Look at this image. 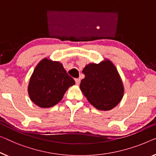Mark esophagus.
Wrapping results in <instances>:
<instances>
[{"label":"esophagus","instance_id":"1","mask_svg":"<svg viewBox=\"0 0 156 156\" xmlns=\"http://www.w3.org/2000/svg\"><path fill=\"white\" fill-rule=\"evenodd\" d=\"M75 81H76V85H79L80 83V78H76Z\"/></svg>","mask_w":156,"mask_h":156}]
</instances>
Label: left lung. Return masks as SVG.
Returning a JSON list of instances; mask_svg holds the SVG:
<instances>
[{"mask_svg": "<svg viewBox=\"0 0 156 156\" xmlns=\"http://www.w3.org/2000/svg\"><path fill=\"white\" fill-rule=\"evenodd\" d=\"M85 78L80 87L95 108L108 111L117 106L123 97L124 87L119 73L108 59L99 64H89L83 69Z\"/></svg>", "mask_w": 156, "mask_h": 156, "instance_id": "left-lung-1", "label": "left lung"}]
</instances>
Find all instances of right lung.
I'll return each instance as SVG.
<instances>
[{
	"instance_id": "add662e5",
	"label": "right lung",
	"mask_w": 156,
	"mask_h": 156,
	"mask_svg": "<svg viewBox=\"0 0 156 156\" xmlns=\"http://www.w3.org/2000/svg\"><path fill=\"white\" fill-rule=\"evenodd\" d=\"M75 81L68 75L63 65L47 58L42 59L30 78L28 92L31 100L41 108H50L63 98Z\"/></svg>"
}]
</instances>
